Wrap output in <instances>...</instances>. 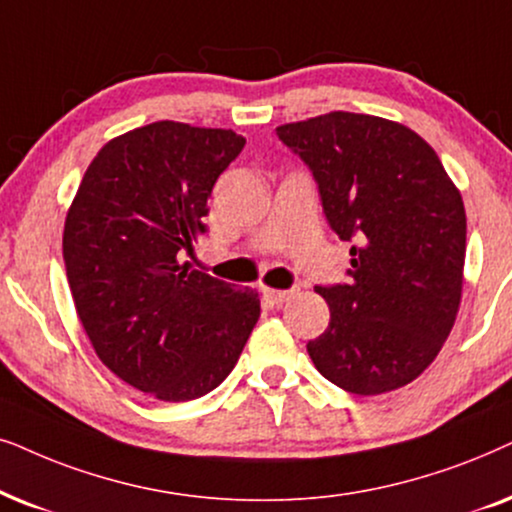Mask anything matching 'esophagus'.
<instances>
[{
    "instance_id": "esophagus-1",
    "label": "esophagus",
    "mask_w": 512,
    "mask_h": 512,
    "mask_svg": "<svg viewBox=\"0 0 512 512\" xmlns=\"http://www.w3.org/2000/svg\"><path fill=\"white\" fill-rule=\"evenodd\" d=\"M262 292H264V297H267L269 302L274 304V306L285 304V302H288V299H290V295H292L290 290H271V288H264Z\"/></svg>"
}]
</instances>
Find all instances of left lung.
<instances>
[{
    "mask_svg": "<svg viewBox=\"0 0 512 512\" xmlns=\"http://www.w3.org/2000/svg\"><path fill=\"white\" fill-rule=\"evenodd\" d=\"M318 185L330 229L351 243L346 283L318 288L330 325L306 351L356 395L410 384L459 311L466 210L424 138L370 114L330 112L276 128Z\"/></svg>",
    "mask_w": 512,
    "mask_h": 512,
    "instance_id": "1",
    "label": "left lung"
}]
</instances>
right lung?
I'll return each mask as SVG.
<instances>
[{
    "label": "right lung",
    "mask_w": 512,
    "mask_h": 512,
    "mask_svg": "<svg viewBox=\"0 0 512 512\" xmlns=\"http://www.w3.org/2000/svg\"><path fill=\"white\" fill-rule=\"evenodd\" d=\"M245 140L177 121L107 142L67 213L63 257L95 353L142 393L187 403L234 370L260 299L187 269L208 196Z\"/></svg>",
    "instance_id": "add662e5"
}]
</instances>
